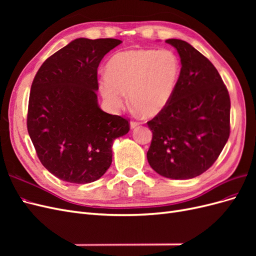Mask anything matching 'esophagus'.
<instances>
[{
	"instance_id": "esophagus-1",
	"label": "esophagus",
	"mask_w": 256,
	"mask_h": 256,
	"mask_svg": "<svg viewBox=\"0 0 256 256\" xmlns=\"http://www.w3.org/2000/svg\"><path fill=\"white\" fill-rule=\"evenodd\" d=\"M138 125H140V122H130V128L131 129H134V128H136Z\"/></svg>"
}]
</instances>
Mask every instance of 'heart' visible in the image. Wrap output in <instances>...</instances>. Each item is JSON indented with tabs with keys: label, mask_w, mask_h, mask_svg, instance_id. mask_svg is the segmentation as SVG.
Segmentation results:
<instances>
[{
	"label": "heart",
	"mask_w": 256,
	"mask_h": 256,
	"mask_svg": "<svg viewBox=\"0 0 256 256\" xmlns=\"http://www.w3.org/2000/svg\"><path fill=\"white\" fill-rule=\"evenodd\" d=\"M106 76L99 81L102 97L113 109L129 102L143 118H154L171 100L180 64L171 50L130 49L118 52L108 62Z\"/></svg>",
	"instance_id": "obj_1"
}]
</instances>
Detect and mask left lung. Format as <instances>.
<instances>
[{"label": "left lung", "mask_w": 256, "mask_h": 256, "mask_svg": "<svg viewBox=\"0 0 256 256\" xmlns=\"http://www.w3.org/2000/svg\"><path fill=\"white\" fill-rule=\"evenodd\" d=\"M180 58V74L166 106L147 122V160L171 180H190L218 159L230 136L228 92L212 62L190 44L166 40Z\"/></svg>", "instance_id": "8db88e82"}]
</instances>
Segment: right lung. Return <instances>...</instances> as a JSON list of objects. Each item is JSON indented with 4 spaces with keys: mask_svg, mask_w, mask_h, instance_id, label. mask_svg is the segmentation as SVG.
<instances>
[{
    "mask_svg": "<svg viewBox=\"0 0 256 256\" xmlns=\"http://www.w3.org/2000/svg\"><path fill=\"white\" fill-rule=\"evenodd\" d=\"M122 44L76 38L44 62L32 83L28 131L42 166L72 184L99 180L112 164L115 138L129 122L98 106L97 68Z\"/></svg>",
    "mask_w": 256,
    "mask_h": 256,
    "instance_id": "right-lung-1",
    "label": "right lung"
}]
</instances>
